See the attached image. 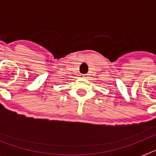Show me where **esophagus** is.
Here are the masks:
<instances>
[{"label":"esophagus","instance_id":"1","mask_svg":"<svg viewBox=\"0 0 156 156\" xmlns=\"http://www.w3.org/2000/svg\"><path fill=\"white\" fill-rule=\"evenodd\" d=\"M86 76H87V75H86V74H80L81 78H86Z\"/></svg>","mask_w":156,"mask_h":156}]
</instances>
